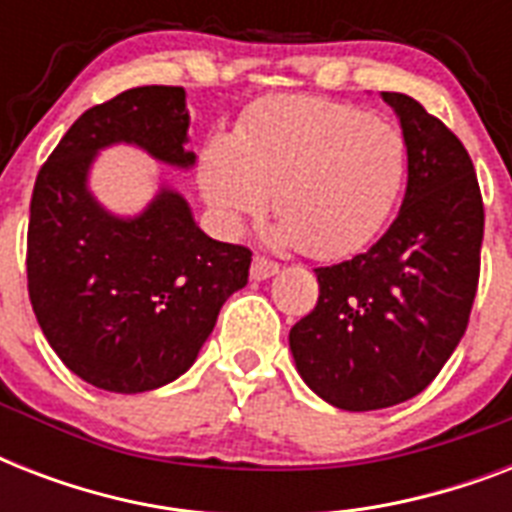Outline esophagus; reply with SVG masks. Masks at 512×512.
<instances>
[{
  "label": "esophagus",
  "instance_id": "obj_1",
  "mask_svg": "<svg viewBox=\"0 0 512 512\" xmlns=\"http://www.w3.org/2000/svg\"><path fill=\"white\" fill-rule=\"evenodd\" d=\"M249 273H252V279L255 281L271 279V276H276V273H279V263H273V260H268V257H263V255H255Z\"/></svg>",
  "mask_w": 512,
  "mask_h": 512
}]
</instances>
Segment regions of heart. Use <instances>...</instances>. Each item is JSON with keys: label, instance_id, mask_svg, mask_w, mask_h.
<instances>
[{"label": "heart", "instance_id": "obj_1", "mask_svg": "<svg viewBox=\"0 0 512 512\" xmlns=\"http://www.w3.org/2000/svg\"><path fill=\"white\" fill-rule=\"evenodd\" d=\"M404 172L398 127L311 95L257 103L233 135H209L199 159L201 191L225 231L263 215L273 193L281 239L319 260L353 255L380 233Z\"/></svg>", "mask_w": 512, "mask_h": 512}]
</instances>
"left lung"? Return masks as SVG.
Segmentation results:
<instances>
[{"label":"left lung","mask_w":512,"mask_h":512,"mask_svg":"<svg viewBox=\"0 0 512 512\" xmlns=\"http://www.w3.org/2000/svg\"><path fill=\"white\" fill-rule=\"evenodd\" d=\"M401 119L409 180L377 244L316 268L319 303L289 332L297 372L337 409L372 412L436 380L468 329L484 199L468 151L441 119L382 92Z\"/></svg>","instance_id":"left-lung-1"}]
</instances>
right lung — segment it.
I'll return each instance as SVG.
<instances>
[{"label": "right lung", "mask_w": 512, "mask_h": 512, "mask_svg": "<svg viewBox=\"0 0 512 512\" xmlns=\"http://www.w3.org/2000/svg\"><path fill=\"white\" fill-rule=\"evenodd\" d=\"M185 132L183 87H135L87 108L36 175L31 308L60 361L100 390L143 393L177 380L249 279L252 252L209 239L180 193L162 188L143 215L124 220L87 191L92 159L111 143L191 167Z\"/></svg>", "instance_id": "obj_1"}]
</instances>
